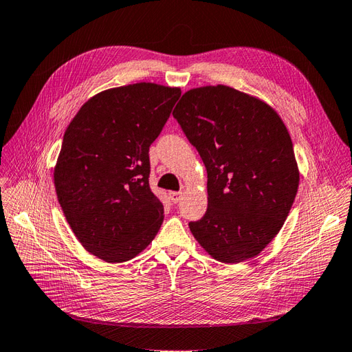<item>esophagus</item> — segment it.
Segmentation results:
<instances>
[{"mask_svg": "<svg viewBox=\"0 0 352 352\" xmlns=\"http://www.w3.org/2000/svg\"><path fill=\"white\" fill-rule=\"evenodd\" d=\"M168 197H170V199H172V203L177 204L180 199H182V192H180V191H172V192H168Z\"/></svg>", "mask_w": 352, "mask_h": 352, "instance_id": "34e87169", "label": "esophagus"}]
</instances>
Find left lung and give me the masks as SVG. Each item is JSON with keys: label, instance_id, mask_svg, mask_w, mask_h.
<instances>
[{"label": "left lung", "instance_id": "left-lung-1", "mask_svg": "<svg viewBox=\"0 0 352 352\" xmlns=\"http://www.w3.org/2000/svg\"><path fill=\"white\" fill-rule=\"evenodd\" d=\"M173 117L207 170V210L189 230L216 261L254 258L281 230L298 192L286 126L267 103L228 85L186 91Z\"/></svg>", "mask_w": 352, "mask_h": 352}]
</instances>
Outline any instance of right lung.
Here are the masks:
<instances>
[{
	"instance_id": "1",
	"label": "right lung",
	"mask_w": 352,
	"mask_h": 352,
	"mask_svg": "<svg viewBox=\"0 0 352 352\" xmlns=\"http://www.w3.org/2000/svg\"><path fill=\"white\" fill-rule=\"evenodd\" d=\"M179 98V89L153 82L105 90L65 131L54 168L59 204L84 249L109 263L135 258L163 223V203L149 188V146Z\"/></svg>"
}]
</instances>
